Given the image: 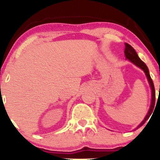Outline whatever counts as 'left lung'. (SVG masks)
Returning <instances> with one entry per match:
<instances>
[{
	"instance_id": "1",
	"label": "left lung",
	"mask_w": 160,
	"mask_h": 160,
	"mask_svg": "<svg viewBox=\"0 0 160 160\" xmlns=\"http://www.w3.org/2000/svg\"><path fill=\"white\" fill-rule=\"evenodd\" d=\"M125 46H126V48H125V56H126V59H128L130 62H132L134 65L138 66V68H140L141 69H142L144 71V72L146 74L147 78H148V82H149L150 88H151V92H152V98H151V104H150V107L149 109V111H148V114L145 117L144 120L139 124V126L135 128V129H138V128H140L141 126H143L147 120H148V118L150 117V116L152 114V112H153L154 109V106H155V101H156V92H155V88H154V85L153 80H152L151 78H150V75L149 73V70H148V66L145 65V63L143 61H141L139 58L138 56L137 52H135V50L134 48L132 47L131 45H129L128 43H125Z\"/></svg>"
}]
</instances>
